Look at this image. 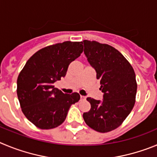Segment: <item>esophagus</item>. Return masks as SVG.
I'll return each mask as SVG.
<instances>
[{
    "label": "esophagus",
    "instance_id": "34e87169",
    "mask_svg": "<svg viewBox=\"0 0 157 157\" xmlns=\"http://www.w3.org/2000/svg\"><path fill=\"white\" fill-rule=\"evenodd\" d=\"M80 98H81V99H85V97H84V96H83V95H80Z\"/></svg>",
    "mask_w": 157,
    "mask_h": 157
}]
</instances>
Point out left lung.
Masks as SVG:
<instances>
[{"instance_id":"8db88e82","label":"left lung","mask_w":157,"mask_h":157,"mask_svg":"<svg viewBox=\"0 0 157 157\" xmlns=\"http://www.w3.org/2000/svg\"><path fill=\"white\" fill-rule=\"evenodd\" d=\"M84 54L100 80L103 101L87 98L91 109L83 117L93 130L101 133L121 126L133 109L137 82L133 67L115 48L94 40H84Z\"/></svg>"}]
</instances>
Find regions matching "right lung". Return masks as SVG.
Returning <instances> with one entry per match:
<instances>
[{
    "label": "right lung",
    "mask_w": 157,
    "mask_h": 157,
    "mask_svg": "<svg viewBox=\"0 0 157 157\" xmlns=\"http://www.w3.org/2000/svg\"><path fill=\"white\" fill-rule=\"evenodd\" d=\"M83 42L64 41L43 48L31 56L17 79V95L25 117L36 128L49 130L65 121L69 109L80 100L64 94L54 83L64 77L69 65L80 56Z\"/></svg>",
    "instance_id": "obj_1"
}]
</instances>
